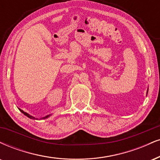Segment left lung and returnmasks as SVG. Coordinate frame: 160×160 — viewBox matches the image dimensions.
Wrapping results in <instances>:
<instances>
[{"instance_id": "left-lung-1", "label": "left lung", "mask_w": 160, "mask_h": 160, "mask_svg": "<svg viewBox=\"0 0 160 160\" xmlns=\"http://www.w3.org/2000/svg\"><path fill=\"white\" fill-rule=\"evenodd\" d=\"M148 91H147V94H148Z\"/></svg>"}]
</instances>
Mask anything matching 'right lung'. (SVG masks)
<instances>
[{"label":"right lung","instance_id":"right-lung-1","mask_svg":"<svg viewBox=\"0 0 160 160\" xmlns=\"http://www.w3.org/2000/svg\"><path fill=\"white\" fill-rule=\"evenodd\" d=\"M18 109H19V110H20L21 112H22L23 114H24V115H26L27 117H28V118H31V119H36V120H38V118H35V117L32 116V115H30V114H28V112H26L23 111L22 109H19V108H18ZM51 115H46V116H45V117H42V118H39V119H46V118H49V117L51 116Z\"/></svg>","mask_w":160,"mask_h":160}]
</instances>
